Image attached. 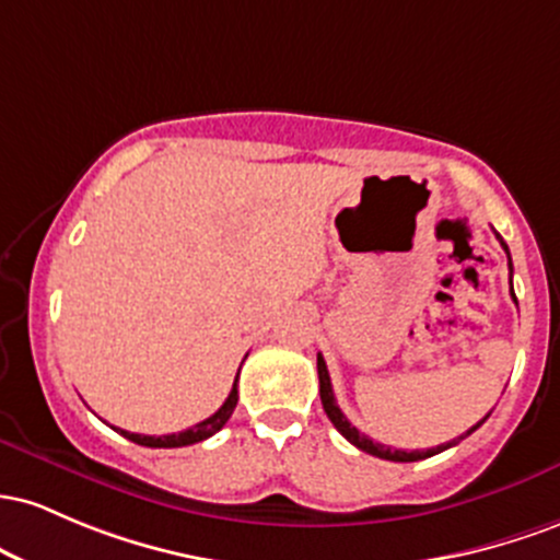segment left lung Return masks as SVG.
Listing matches in <instances>:
<instances>
[{
	"mask_svg": "<svg viewBox=\"0 0 560 560\" xmlns=\"http://www.w3.org/2000/svg\"><path fill=\"white\" fill-rule=\"evenodd\" d=\"M494 235H498V232H494ZM498 241H500V246L505 248V254H508L505 241H502L500 235H498ZM508 267H511V296H513V301H516V293H513V264H511V254H508ZM317 375H319V399H323V410H325V416L330 418V423L336 425V429L341 431V436L347 439V442L354 444L357 450L368 452V455L383 457V460H394V463H416V460H425V457L439 455V452H444V450L455 447V444L460 442V439H466L468 433H474V431L479 429V425L483 423V420L489 418V416H487L483 420H479V423H476L474 429H470V431L463 433V436L452 439V442H447V444H439V447H431V450H410V452H407V450H392V447H386V444L373 442V439L364 436V433H360V431L354 429V425L349 423L347 416H343V412H341V407L336 405V397H332V386H330L328 364H325L323 354H317Z\"/></svg>",
	"mask_w": 560,
	"mask_h": 560,
	"instance_id": "8db88e82",
	"label": "left lung"
}]
</instances>
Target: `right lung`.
<instances>
[{
	"label": "right lung",
	"mask_w": 560,
	"mask_h": 560,
	"mask_svg": "<svg viewBox=\"0 0 560 560\" xmlns=\"http://www.w3.org/2000/svg\"><path fill=\"white\" fill-rule=\"evenodd\" d=\"M237 375H241V370H237ZM237 405V378L232 383V392L230 397L224 399V405L219 407L217 412H213L211 418L200 420V423L192 425V429L187 431H179V433H166V436H144V433H131V431H124V429H116L121 433L124 439H129V442L135 444H142V447H163V450H172V447H187V444H198L203 442V439L213 436L217 431H222V425L228 423L232 410H235Z\"/></svg>",
	"instance_id": "add662e5"
}]
</instances>
